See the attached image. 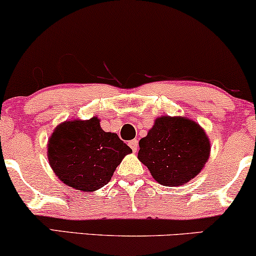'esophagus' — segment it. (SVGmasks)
<instances>
[{
  "mask_svg": "<svg viewBox=\"0 0 256 256\" xmlns=\"http://www.w3.org/2000/svg\"><path fill=\"white\" fill-rule=\"evenodd\" d=\"M128 146L132 148V151H134V152L137 151V148H138V140H137V139H134V140L128 142Z\"/></svg>",
  "mask_w": 256,
  "mask_h": 256,
  "instance_id": "obj_1",
  "label": "esophagus"
}]
</instances>
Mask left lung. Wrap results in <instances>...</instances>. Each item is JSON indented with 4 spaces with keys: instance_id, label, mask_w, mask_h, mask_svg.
Segmentation results:
<instances>
[{
    "instance_id": "8db88e82",
    "label": "left lung",
    "mask_w": 256,
    "mask_h": 256,
    "mask_svg": "<svg viewBox=\"0 0 256 256\" xmlns=\"http://www.w3.org/2000/svg\"><path fill=\"white\" fill-rule=\"evenodd\" d=\"M210 156V140L198 122L188 117L162 116L146 137L139 140L138 160L154 180L180 186L203 170Z\"/></svg>"
}]
</instances>
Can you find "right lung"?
Here are the masks:
<instances>
[{
    "label": "right lung",
    "mask_w": 256,
    "mask_h": 256,
    "mask_svg": "<svg viewBox=\"0 0 256 256\" xmlns=\"http://www.w3.org/2000/svg\"><path fill=\"white\" fill-rule=\"evenodd\" d=\"M131 152L117 134L102 130L98 117L61 122L47 145L50 166L58 178L84 192L106 186Z\"/></svg>",
    "instance_id": "obj_1"
}]
</instances>
